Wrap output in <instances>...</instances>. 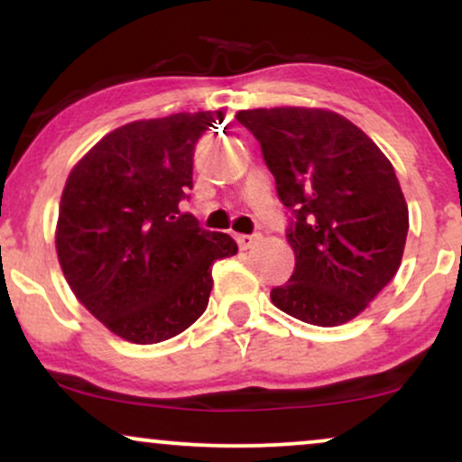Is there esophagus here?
<instances>
[{
    "instance_id": "obj_1",
    "label": "esophagus",
    "mask_w": 462,
    "mask_h": 462,
    "mask_svg": "<svg viewBox=\"0 0 462 462\" xmlns=\"http://www.w3.org/2000/svg\"><path fill=\"white\" fill-rule=\"evenodd\" d=\"M261 241V235H236V243L241 249L254 247V243Z\"/></svg>"
}]
</instances>
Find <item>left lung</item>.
<instances>
[{
	"instance_id": "obj_1",
	"label": "left lung",
	"mask_w": 462,
	"mask_h": 462,
	"mask_svg": "<svg viewBox=\"0 0 462 462\" xmlns=\"http://www.w3.org/2000/svg\"><path fill=\"white\" fill-rule=\"evenodd\" d=\"M289 210L295 272L272 301L312 326H341L393 280L408 206L393 164L346 116L319 108L238 110Z\"/></svg>"
}]
</instances>
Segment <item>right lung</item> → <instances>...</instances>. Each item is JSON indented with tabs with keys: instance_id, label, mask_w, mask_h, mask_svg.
<instances>
[{
	"instance_id": "add662e5",
	"label": "right lung",
	"mask_w": 462,
	"mask_h": 462,
	"mask_svg": "<svg viewBox=\"0 0 462 462\" xmlns=\"http://www.w3.org/2000/svg\"><path fill=\"white\" fill-rule=\"evenodd\" d=\"M217 113L134 121L106 134L62 190L56 252L76 298L116 337L167 341L201 317L213 263L235 238L180 210L193 189V153Z\"/></svg>"
}]
</instances>
